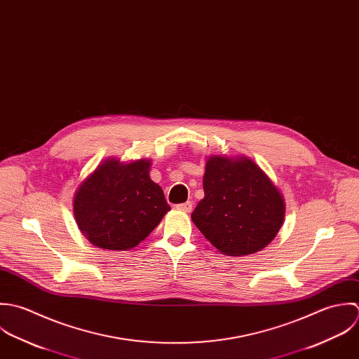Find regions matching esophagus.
Here are the masks:
<instances>
[{
    "label": "esophagus",
    "instance_id": "34e87169",
    "mask_svg": "<svg viewBox=\"0 0 359 359\" xmlns=\"http://www.w3.org/2000/svg\"><path fill=\"white\" fill-rule=\"evenodd\" d=\"M176 208H177L179 211H183V212H191V210H193V204H191L190 201H187V203H183V204L176 205Z\"/></svg>",
    "mask_w": 359,
    "mask_h": 359
}]
</instances>
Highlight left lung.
Instances as JSON below:
<instances>
[{
	"label": "left lung",
	"instance_id": "left-lung-1",
	"mask_svg": "<svg viewBox=\"0 0 359 359\" xmlns=\"http://www.w3.org/2000/svg\"><path fill=\"white\" fill-rule=\"evenodd\" d=\"M203 186L205 197L191 219L222 254L258 252L279 233L286 214L283 196L250 158L210 156Z\"/></svg>",
	"mask_w": 359,
	"mask_h": 359
}]
</instances>
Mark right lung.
<instances>
[{"mask_svg":"<svg viewBox=\"0 0 359 359\" xmlns=\"http://www.w3.org/2000/svg\"><path fill=\"white\" fill-rule=\"evenodd\" d=\"M151 161H104L77 187L73 214L83 236L95 247L125 251L158 226L170 207L161 186L149 179Z\"/></svg>","mask_w":359,"mask_h":359,"instance_id":"1","label":"right lung"}]
</instances>
